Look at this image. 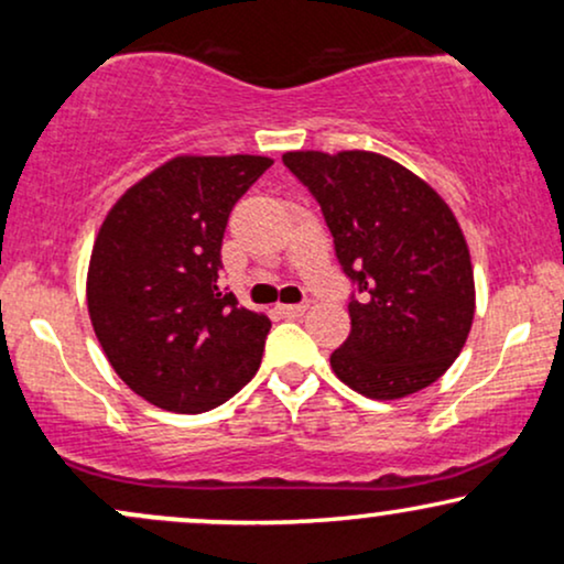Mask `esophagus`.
<instances>
[{"mask_svg":"<svg viewBox=\"0 0 564 564\" xmlns=\"http://www.w3.org/2000/svg\"><path fill=\"white\" fill-rule=\"evenodd\" d=\"M275 310L283 318H302V315L307 313V304H278Z\"/></svg>","mask_w":564,"mask_h":564,"instance_id":"obj_1","label":"esophagus"}]
</instances>
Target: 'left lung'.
I'll return each mask as SVG.
<instances>
[{"instance_id": "left-lung-1", "label": "left lung", "mask_w": 564, "mask_h": 564, "mask_svg": "<svg viewBox=\"0 0 564 564\" xmlns=\"http://www.w3.org/2000/svg\"><path fill=\"white\" fill-rule=\"evenodd\" d=\"M321 204L336 260L360 296L332 368L349 390L398 400L437 381L475 321V273L462 225L443 196L371 151H289Z\"/></svg>"}]
</instances>
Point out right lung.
Here are the masks:
<instances>
[{
	"label": "right lung",
	"instance_id": "add662e5",
	"mask_svg": "<svg viewBox=\"0 0 564 564\" xmlns=\"http://www.w3.org/2000/svg\"><path fill=\"white\" fill-rule=\"evenodd\" d=\"M268 156H174L124 191L97 230L87 270L95 336L119 379L151 405L204 413L262 364L270 321L217 286L236 200Z\"/></svg>",
	"mask_w": 564,
	"mask_h": 564
}]
</instances>
